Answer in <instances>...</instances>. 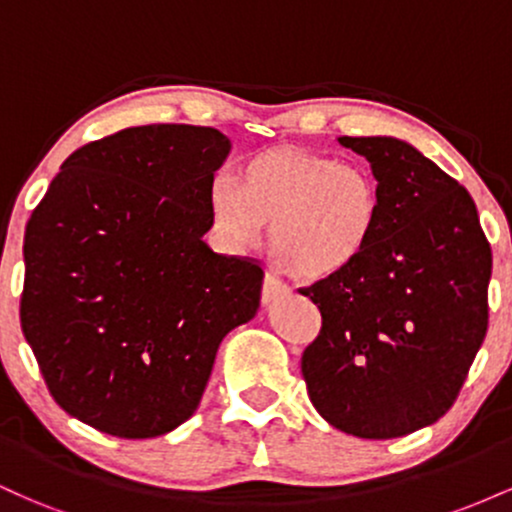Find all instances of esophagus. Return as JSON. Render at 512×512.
<instances>
[{
  "label": "esophagus",
  "instance_id": "obj_1",
  "mask_svg": "<svg viewBox=\"0 0 512 512\" xmlns=\"http://www.w3.org/2000/svg\"><path fill=\"white\" fill-rule=\"evenodd\" d=\"M284 293H289V289H286V284H281V281L276 279V276H272V274L264 276V281H262V303L264 305L276 303L281 296H284Z\"/></svg>",
  "mask_w": 512,
  "mask_h": 512
}]
</instances>
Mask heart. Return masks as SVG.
I'll use <instances>...</instances> for the list:
<instances>
[{
  "label": "heart",
  "instance_id": "heart-1",
  "mask_svg": "<svg viewBox=\"0 0 512 512\" xmlns=\"http://www.w3.org/2000/svg\"><path fill=\"white\" fill-rule=\"evenodd\" d=\"M380 185L373 173L308 149H267L233 178L209 190L211 231L231 252L260 243L284 272L320 281L361 260L380 226Z\"/></svg>",
  "mask_w": 512,
  "mask_h": 512
}]
</instances>
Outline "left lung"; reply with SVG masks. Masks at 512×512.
I'll list each match as a JSON object with an SVG mask.
<instances>
[{
  "mask_svg": "<svg viewBox=\"0 0 512 512\" xmlns=\"http://www.w3.org/2000/svg\"><path fill=\"white\" fill-rule=\"evenodd\" d=\"M380 185V226L354 267L303 291L322 315L301 370L317 414L356 438L436 424L489 325L491 245L457 180L397 137H339Z\"/></svg>",
  "mask_w": 512,
  "mask_h": 512,
  "instance_id": "1",
  "label": "left lung"
}]
</instances>
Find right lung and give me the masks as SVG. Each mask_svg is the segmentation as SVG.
<instances>
[{
  "label": "right lung",
  "instance_id": "1",
  "mask_svg": "<svg viewBox=\"0 0 512 512\" xmlns=\"http://www.w3.org/2000/svg\"><path fill=\"white\" fill-rule=\"evenodd\" d=\"M231 139L129 127L74 151L23 238L21 330L55 402L117 438L185 424L228 332L260 308L264 272L204 243Z\"/></svg>",
  "mask_w": 512,
  "mask_h": 512
}]
</instances>
